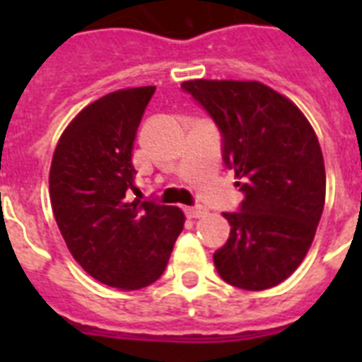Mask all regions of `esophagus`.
Here are the masks:
<instances>
[{"instance_id": "esophagus-1", "label": "esophagus", "mask_w": 362, "mask_h": 362, "mask_svg": "<svg viewBox=\"0 0 362 362\" xmlns=\"http://www.w3.org/2000/svg\"><path fill=\"white\" fill-rule=\"evenodd\" d=\"M186 214L187 218H195V220H197V218H204L209 212H206V209H203V206H187Z\"/></svg>"}]
</instances>
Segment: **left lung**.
I'll use <instances>...</instances> for the list:
<instances>
[{
	"label": "left lung",
	"instance_id": "1",
	"mask_svg": "<svg viewBox=\"0 0 362 362\" xmlns=\"http://www.w3.org/2000/svg\"><path fill=\"white\" fill-rule=\"evenodd\" d=\"M223 135V161L244 192L231 233L214 253L218 274L263 291L297 270L325 204V163L314 127L291 99L257 81L182 82Z\"/></svg>",
	"mask_w": 362,
	"mask_h": 362
}]
</instances>
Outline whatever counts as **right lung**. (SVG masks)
<instances>
[{"instance_id": "add662e5", "label": "right lung", "mask_w": 362, "mask_h": 362, "mask_svg": "<svg viewBox=\"0 0 362 362\" xmlns=\"http://www.w3.org/2000/svg\"><path fill=\"white\" fill-rule=\"evenodd\" d=\"M156 86L107 93L78 112L54 150L48 189L75 261L105 286L135 291L163 274L186 216L178 206L129 201L142 112Z\"/></svg>"}]
</instances>
